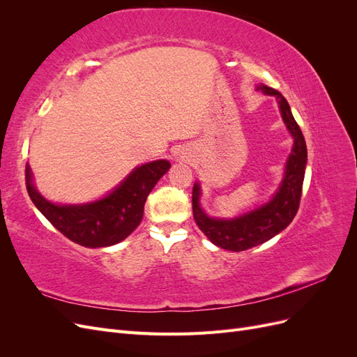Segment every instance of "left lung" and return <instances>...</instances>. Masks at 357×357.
<instances>
[{"mask_svg":"<svg viewBox=\"0 0 357 357\" xmlns=\"http://www.w3.org/2000/svg\"><path fill=\"white\" fill-rule=\"evenodd\" d=\"M256 91L275 96L283 122L294 138V147L286 160L282 183L273 198L250 211L236 215V218L220 219L211 218L201 207L199 198L202 190L198 181H195L192 190L193 219H195L198 228L214 245L231 252H243L256 247L271 240L273 236L287 228L298 213L302 183H304L305 176L307 144L301 128L291 114L289 102L278 91L268 88L264 83L257 84Z\"/></svg>","mask_w":357,"mask_h":357,"instance_id":"1","label":"left lung"}]
</instances>
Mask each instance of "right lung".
Wrapping results in <instances>:
<instances>
[{"mask_svg":"<svg viewBox=\"0 0 357 357\" xmlns=\"http://www.w3.org/2000/svg\"><path fill=\"white\" fill-rule=\"evenodd\" d=\"M167 159L147 162L101 199L86 204H55L37 190L29 164L25 168L26 190L40 213L67 236L83 247H109L123 241L142 223L144 204L160 177L169 169Z\"/></svg>","mask_w":357,"mask_h":357,"instance_id":"obj_1","label":"right lung"}]
</instances>
